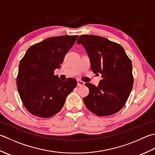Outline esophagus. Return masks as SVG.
Instances as JSON below:
<instances>
[{
    "label": "esophagus",
    "mask_w": 155,
    "mask_h": 155,
    "mask_svg": "<svg viewBox=\"0 0 155 155\" xmlns=\"http://www.w3.org/2000/svg\"><path fill=\"white\" fill-rule=\"evenodd\" d=\"M84 83L83 81H81V80H79V79H78L77 80V86H83V85H84Z\"/></svg>",
    "instance_id": "obj_1"
}]
</instances>
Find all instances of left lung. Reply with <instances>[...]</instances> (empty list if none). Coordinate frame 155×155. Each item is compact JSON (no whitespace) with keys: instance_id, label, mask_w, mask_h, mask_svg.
I'll list each match as a JSON object with an SVG mask.
<instances>
[{"instance_id":"left-lung-1","label":"left lung","mask_w":155,"mask_h":155,"mask_svg":"<svg viewBox=\"0 0 155 155\" xmlns=\"http://www.w3.org/2000/svg\"><path fill=\"white\" fill-rule=\"evenodd\" d=\"M77 43L85 49L92 71L102 77L97 86L85 83L89 89V95L83 98L86 107L99 116L117 113L125 105L132 89L131 60L120 44L105 38L82 35Z\"/></svg>"}]
</instances>
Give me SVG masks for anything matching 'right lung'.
I'll return each instance as SVG.
<instances>
[{
  "label": "right lung",
  "instance_id": "1",
  "mask_svg": "<svg viewBox=\"0 0 155 155\" xmlns=\"http://www.w3.org/2000/svg\"><path fill=\"white\" fill-rule=\"evenodd\" d=\"M78 35L45 39L29 47L21 59L17 78L23 104L31 114L50 117L62 108L66 98L77 84L75 78L61 81L54 75Z\"/></svg>",
  "mask_w": 155,
  "mask_h": 155
}]
</instances>
